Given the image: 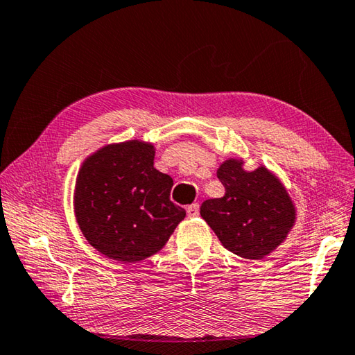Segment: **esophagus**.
I'll use <instances>...</instances> for the list:
<instances>
[{"instance_id":"esophagus-1","label":"esophagus","mask_w":355,"mask_h":355,"mask_svg":"<svg viewBox=\"0 0 355 355\" xmlns=\"http://www.w3.org/2000/svg\"><path fill=\"white\" fill-rule=\"evenodd\" d=\"M198 209H200L198 203H193V205H191V206H187V217H189V218L197 217V215H198Z\"/></svg>"}]
</instances>
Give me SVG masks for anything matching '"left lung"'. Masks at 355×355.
Returning a JSON list of instances; mask_svg holds the SVG:
<instances>
[{
    "label": "left lung",
    "instance_id": "left-lung-1",
    "mask_svg": "<svg viewBox=\"0 0 355 355\" xmlns=\"http://www.w3.org/2000/svg\"><path fill=\"white\" fill-rule=\"evenodd\" d=\"M225 196L203 201L200 214L227 251L260 260L286 240L297 209L280 178L266 166L245 169L241 158H227L217 169Z\"/></svg>",
    "mask_w": 355,
    "mask_h": 355
}]
</instances>
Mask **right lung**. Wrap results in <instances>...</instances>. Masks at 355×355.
Returning a JSON list of instances; mask_svg holds the SVG:
<instances>
[{
    "label": "right lung",
    "mask_w": 355,
    "mask_h": 355,
    "mask_svg": "<svg viewBox=\"0 0 355 355\" xmlns=\"http://www.w3.org/2000/svg\"><path fill=\"white\" fill-rule=\"evenodd\" d=\"M152 143L129 140L100 148L83 162L75 182L73 211L83 235L96 251L137 263L162 251L183 207L169 196L168 173L154 168Z\"/></svg>",
    "instance_id": "add662e5"
}]
</instances>
